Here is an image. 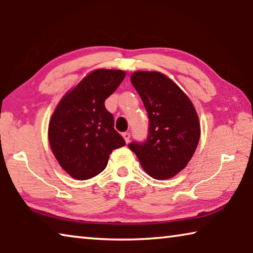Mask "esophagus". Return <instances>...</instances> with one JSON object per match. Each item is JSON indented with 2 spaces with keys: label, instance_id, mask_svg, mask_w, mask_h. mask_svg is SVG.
Segmentation results:
<instances>
[{
  "label": "esophagus",
  "instance_id": "34e87169",
  "mask_svg": "<svg viewBox=\"0 0 253 253\" xmlns=\"http://www.w3.org/2000/svg\"><path fill=\"white\" fill-rule=\"evenodd\" d=\"M123 137H124V139H125L126 143L129 142V139H130V134H129V132H128V131L123 132Z\"/></svg>",
  "mask_w": 253,
  "mask_h": 253
}]
</instances>
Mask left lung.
<instances>
[{
	"instance_id": "left-lung-1",
	"label": "left lung",
	"mask_w": 253,
	"mask_h": 253,
	"mask_svg": "<svg viewBox=\"0 0 253 253\" xmlns=\"http://www.w3.org/2000/svg\"><path fill=\"white\" fill-rule=\"evenodd\" d=\"M148 115L144 142H131L143 169L156 179L173 177L185 168L200 140L195 108L178 85L157 71H137L130 77Z\"/></svg>"
}]
</instances>
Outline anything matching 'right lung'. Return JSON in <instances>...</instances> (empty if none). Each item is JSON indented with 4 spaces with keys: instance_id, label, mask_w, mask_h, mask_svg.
Here are the masks:
<instances>
[{
    "instance_id": "obj_1",
    "label": "right lung",
    "mask_w": 253,
    "mask_h": 253,
    "mask_svg": "<svg viewBox=\"0 0 253 253\" xmlns=\"http://www.w3.org/2000/svg\"><path fill=\"white\" fill-rule=\"evenodd\" d=\"M122 70L98 69L62 98L49 124V142L59 164L76 179H89L105 169L114 149L125 139L114 128L105 100L125 78Z\"/></svg>"
}]
</instances>
